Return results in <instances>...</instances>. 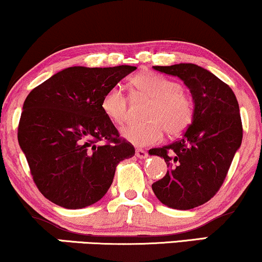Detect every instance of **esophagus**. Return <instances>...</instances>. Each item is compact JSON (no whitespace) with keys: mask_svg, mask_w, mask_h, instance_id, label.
I'll return each mask as SVG.
<instances>
[{"mask_svg":"<svg viewBox=\"0 0 262 262\" xmlns=\"http://www.w3.org/2000/svg\"><path fill=\"white\" fill-rule=\"evenodd\" d=\"M135 156H137L138 159H146L147 152L143 149H137L135 150Z\"/></svg>","mask_w":262,"mask_h":262,"instance_id":"34e87169","label":"esophagus"}]
</instances>
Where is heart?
Returning a JSON list of instances; mask_svg holds the SVG:
<instances>
[{
    "label": "heart",
    "instance_id": "heart-1",
    "mask_svg": "<svg viewBox=\"0 0 262 262\" xmlns=\"http://www.w3.org/2000/svg\"><path fill=\"white\" fill-rule=\"evenodd\" d=\"M130 86L138 94L150 99L145 111L146 122L133 123L122 129V137L135 146L159 143L163 132L171 137L182 134L194 118V103L182 91L181 84L162 75L145 72L130 79ZM107 118L122 124L128 118V100L119 88L108 89L101 101Z\"/></svg>",
    "mask_w": 262,
    "mask_h": 262
}]
</instances>
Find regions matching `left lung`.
Listing matches in <instances>:
<instances>
[{
  "instance_id": "8db88e82",
  "label": "left lung",
  "mask_w": 262,
  "mask_h": 262,
  "mask_svg": "<svg viewBox=\"0 0 262 262\" xmlns=\"http://www.w3.org/2000/svg\"><path fill=\"white\" fill-rule=\"evenodd\" d=\"M154 69L184 83L193 97L194 118L182 139L149 151L162 157L168 167L152 190L166 206L190 210L217 193L241 147L238 101L228 85L200 66L179 63Z\"/></svg>"
}]
</instances>
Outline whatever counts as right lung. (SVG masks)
<instances>
[{
    "instance_id": "obj_1",
    "label": "right lung",
    "mask_w": 262,
    "mask_h": 262,
    "mask_svg": "<svg viewBox=\"0 0 262 262\" xmlns=\"http://www.w3.org/2000/svg\"><path fill=\"white\" fill-rule=\"evenodd\" d=\"M135 69L75 66L53 74L27 96L18 143L46 199L66 209L90 206L105 196L118 163L134 156L133 145L119 138L101 101Z\"/></svg>"
}]
</instances>
